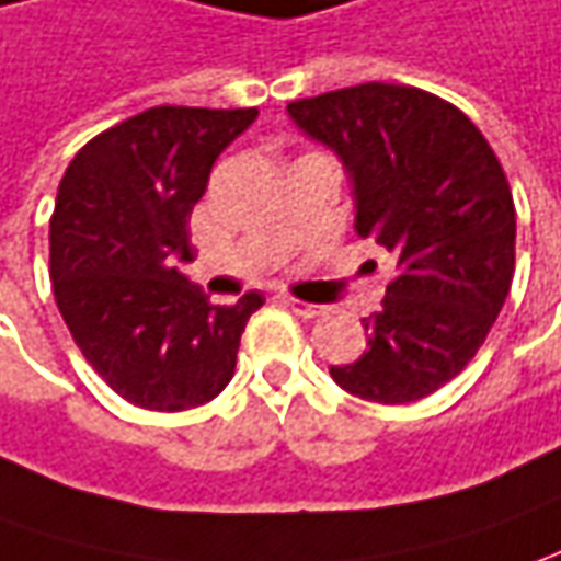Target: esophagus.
<instances>
[{
    "label": "esophagus",
    "instance_id": "obj_1",
    "mask_svg": "<svg viewBox=\"0 0 561 561\" xmlns=\"http://www.w3.org/2000/svg\"><path fill=\"white\" fill-rule=\"evenodd\" d=\"M285 304L291 307V312H297L300 319H316V316H325V307L322 304H307V300H297V297H285Z\"/></svg>",
    "mask_w": 561,
    "mask_h": 561
}]
</instances>
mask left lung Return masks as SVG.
Returning a JSON list of instances; mask_svg holds the SVG:
<instances>
[{
	"mask_svg": "<svg viewBox=\"0 0 561 561\" xmlns=\"http://www.w3.org/2000/svg\"><path fill=\"white\" fill-rule=\"evenodd\" d=\"M344 165L356 232L396 254L383 307L362 319L368 346L331 365L346 392L405 405L457 377L485 344L516 266V208L482 131L411 85L365 82L288 104Z\"/></svg>",
	"mask_w": 561,
	"mask_h": 561,
	"instance_id": "1",
	"label": "left lung"
}]
</instances>
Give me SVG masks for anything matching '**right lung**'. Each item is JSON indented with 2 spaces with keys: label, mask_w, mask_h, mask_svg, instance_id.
Returning <instances> with one entry per match:
<instances>
[{
  "label": "right lung",
  "mask_w": 561,
  "mask_h": 561,
  "mask_svg": "<svg viewBox=\"0 0 561 561\" xmlns=\"http://www.w3.org/2000/svg\"><path fill=\"white\" fill-rule=\"evenodd\" d=\"M257 110L152 106L76 152L51 215V282L72 341L122 399L150 411L211 402L230 383L249 291L215 307L190 261V215L217 156Z\"/></svg>",
  "instance_id": "1"
}]
</instances>
